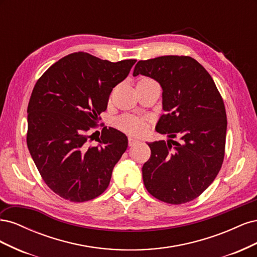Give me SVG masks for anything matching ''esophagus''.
<instances>
[{"label": "esophagus", "instance_id": "34e87169", "mask_svg": "<svg viewBox=\"0 0 257 257\" xmlns=\"http://www.w3.org/2000/svg\"><path fill=\"white\" fill-rule=\"evenodd\" d=\"M138 143H139V141H137L136 138H133V137H130V138H128V145H130L131 147L136 146Z\"/></svg>", "mask_w": 257, "mask_h": 257}]
</instances>
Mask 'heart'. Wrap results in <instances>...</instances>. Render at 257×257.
<instances>
[{"label":"heart","mask_w":257,"mask_h":257,"mask_svg":"<svg viewBox=\"0 0 257 257\" xmlns=\"http://www.w3.org/2000/svg\"><path fill=\"white\" fill-rule=\"evenodd\" d=\"M118 126L131 134L141 133L144 128V121L133 115H122L118 120Z\"/></svg>","instance_id":"heart-1"}]
</instances>
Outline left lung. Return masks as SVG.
Masks as SVG:
<instances>
[{"mask_svg":"<svg viewBox=\"0 0 257 257\" xmlns=\"http://www.w3.org/2000/svg\"><path fill=\"white\" fill-rule=\"evenodd\" d=\"M157 80L163 110L157 132L168 139L148 144L151 157L143 166L147 191L164 203L180 205L198 197L223 164L227 119L212 77L191 57L164 56L135 65L133 76Z\"/></svg>","mask_w":257,"mask_h":257,"instance_id":"left-lung-1","label":"left lung"}]
</instances>
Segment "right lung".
<instances>
[{"mask_svg": "<svg viewBox=\"0 0 257 257\" xmlns=\"http://www.w3.org/2000/svg\"><path fill=\"white\" fill-rule=\"evenodd\" d=\"M135 62L113 63L74 52L37 80L28 106L27 144L43 180L60 197L82 203L99 196L109 185L127 137L105 126L98 144L91 146L88 132Z\"/></svg>", "mask_w": 257, "mask_h": 257, "instance_id": "right-lung-1", "label": "right lung"}]
</instances>
